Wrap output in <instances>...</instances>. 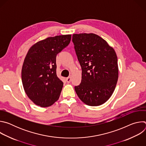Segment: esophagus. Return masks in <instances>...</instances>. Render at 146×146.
Returning <instances> with one entry per match:
<instances>
[{"label": "esophagus", "instance_id": "1", "mask_svg": "<svg viewBox=\"0 0 146 146\" xmlns=\"http://www.w3.org/2000/svg\"><path fill=\"white\" fill-rule=\"evenodd\" d=\"M66 81H67L68 83H70V81H71V77H67V78H66Z\"/></svg>", "mask_w": 146, "mask_h": 146}]
</instances>
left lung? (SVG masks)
I'll return each mask as SVG.
<instances>
[{"label":"left lung","instance_id":"obj_1","mask_svg":"<svg viewBox=\"0 0 146 146\" xmlns=\"http://www.w3.org/2000/svg\"><path fill=\"white\" fill-rule=\"evenodd\" d=\"M72 41L82 69L76 92L86 105L100 106L112 95L118 78L117 56L107 41L94 33L73 34Z\"/></svg>","mask_w":146,"mask_h":146}]
</instances>
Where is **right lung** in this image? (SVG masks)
<instances>
[{"label":"right lung","mask_w":146,"mask_h":146,"mask_svg":"<svg viewBox=\"0 0 146 146\" xmlns=\"http://www.w3.org/2000/svg\"><path fill=\"white\" fill-rule=\"evenodd\" d=\"M71 35L49 37L34 44L25 58L21 72L28 98L41 108L58 100L64 83L56 76V56L70 42Z\"/></svg>","instance_id":"right-lung-1"}]
</instances>
